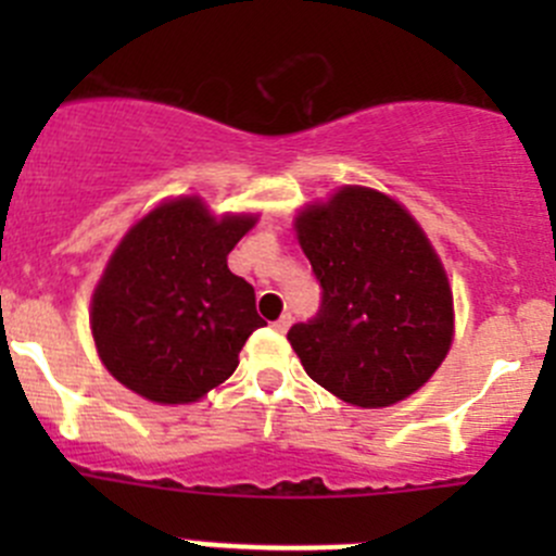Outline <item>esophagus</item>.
Segmentation results:
<instances>
[{
  "label": "esophagus",
  "instance_id": "obj_1",
  "mask_svg": "<svg viewBox=\"0 0 556 556\" xmlns=\"http://www.w3.org/2000/svg\"><path fill=\"white\" fill-rule=\"evenodd\" d=\"M290 325H293V317H290V314H282V317L274 323V330H279V333H288Z\"/></svg>",
  "mask_w": 556,
  "mask_h": 556
}]
</instances>
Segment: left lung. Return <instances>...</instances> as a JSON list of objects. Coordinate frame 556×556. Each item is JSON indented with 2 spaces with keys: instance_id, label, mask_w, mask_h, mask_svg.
I'll return each instance as SVG.
<instances>
[{
  "instance_id": "1",
  "label": "left lung",
  "mask_w": 556,
  "mask_h": 556,
  "mask_svg": "<svg viewBox=\"0 0 556 556\" xmlns=\"http://www.w3.org/2000/svg\"><path fill=\"white\" fill-rule=\"evenodd\" d=\"M319 309L288 330L306 374L341 401L390 406L419 390L452 344V290L422 228L390 195L344 188L295 217Z\"/></svg>"
}]
</instances>
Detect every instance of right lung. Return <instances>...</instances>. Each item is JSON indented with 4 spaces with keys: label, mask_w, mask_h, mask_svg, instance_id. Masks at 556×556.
Instances as JSON below:
<instances>
[{
    "label": "right lung",
    "mask_w": 556,
    "mask_h": 556,
    "mask_svg": "<svg viewBox=\"0 0 556 556\" xmlns=\"http://www.w3.org/2000/svg\"><path fill=\"white\" fill-rule=\"evenodd\" d=\"M255 226L199 199L161 204L123 237L93 293L91 330L106 371L155 403H190L226 382L252 330L255 290L228 252Z\"/></svg>",
    "instance_id": "obj_1"
}]
</instances>
